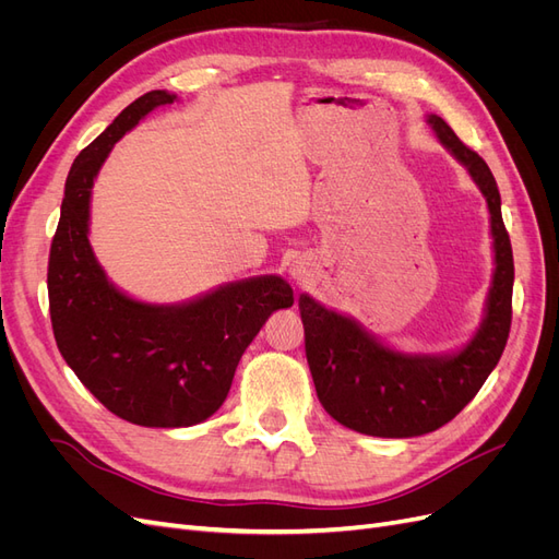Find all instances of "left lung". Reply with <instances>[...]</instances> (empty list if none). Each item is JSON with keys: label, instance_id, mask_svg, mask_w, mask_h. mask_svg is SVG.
Returning <instances> with one entry per match:
<instances>
[{"label": "left lung", "instance_id": "8db88e82", "mask_svg": "<svg viewBox=\"0 0 559 559\" xmlns=\"http://www.w3.org/2000/svg\"><path fill=\"white\" fill-rule=\"evenodd\" d=\"M429 123L443 146L468 167L492 214L497 267L476 337L448 359L403 357L347 317L326 310L306 294L298 298L306 357L321 405L341 425L368 436L411 438L448 425L478 394L511 333L515 267L497 181L487 163L456 138L441 116H429Z\"/></svg>", "mask_w": 559, "mask_h": 559}]
</instances>
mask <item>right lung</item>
Listing matches in <instances>:
<instances>
[{
    "label": "right lung",
    "mask_w": 559,
    "mask_h": 559,
    "mask_svg": "<svg viewBox=\"0 0 559 559\" xmlns=\"http://www.w3.org/2000/svg\"><path fill=\"white\" fill-rule=\"evenodd\" d=\"M175 95L134 99L76 156L48 253L50 324L62 359L107 411L140 427H191L218 411L249 343L275 310L294 306L282 277H257L179 308L116 292L88 245L93 179L111 146Z\"/></svg>",
    "instance_id": "add662e5"
}]
</instances>
